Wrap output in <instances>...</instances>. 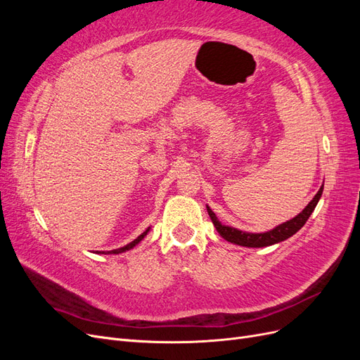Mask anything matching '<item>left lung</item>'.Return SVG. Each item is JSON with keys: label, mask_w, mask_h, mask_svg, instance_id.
I'll return each mask as SVG.
<instances>
[{"label": "left lung", "mask_w": 360, "mask_h": 360, "mask_svg": "<svg viewBox=\"0 0 360 360\" xmlns=\"http://www.w3.org/2000/svg\"><path fill=\"white\" fill-rule=\"evenodd\" d=\"M321 193H323V186L319 189L317 193H315V197L311 200V202L304 207L297 216H294L292 219L281 224L276 228H274V230L266 231V233H245L240 230H236L233 226L222 225L209 205H207V213H209L217 233H219L226 242H231L234 245H240V246H248V248H264V246L284 242L292 234H296L309 219V216L314 212L315 205H317Z\"/></svg>", "instance_id": "1"}]
</instances>
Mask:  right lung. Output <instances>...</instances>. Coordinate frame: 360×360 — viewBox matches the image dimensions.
I'll list each match as a JSON object with an SVG mask.
<instances>
[{
    "label": "right lung",
    "instance_id": "right-lung-1",
    "mask_svg": "<svg viewBox=\"0 0 360 360\" xmlns=\"http://www.w3.org/2000/svg\"><path fill=\"white\" fill-rule=\"evenodd\" d=\"M148 231H150V228H147V230H146L143 234L138 236L134 242H130L129 245H126V246H123V248H118V249H114V250H108L106 254H122V252H126V250L132 249L134 246H136V245H138L141 240H143V238L147 236V233H148ZM97 254H99V252H97ZM102 254H105V252H102Z\"/></svg>",
    "mask_w": 360,
    "mask_h": 360
}]
</instances>
